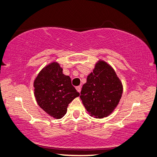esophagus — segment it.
<instances>
[{
    "mask_svg": "<svg viewBox=\"0 0 157 157\" xmlns=\"http://www.w3.org/2000/svg\"><path fill=\"white\" fill-rule=\"evenodd\" d=\"M76 90L78 91L79 93H80V91H81V86H77L76 87Z\"/></svg>",
    "mask_w": 157,
    "mask_h": 157,
    "instance_id": "obj_1",
    "label": "esophagus"
}]
</instances>
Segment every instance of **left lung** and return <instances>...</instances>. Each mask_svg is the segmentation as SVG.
I'll return each instance as SVG.
<instances>
[{
	"mask_svg": "<svg viewBox=\"0 0 157 157\" xmlns=\"http://www.w3.org/2000/svg\"><path fill=\"white\" fill-rule=\"evenodd\" d=\"M122 91V84L114 69L105 61H98L82 85L80 97L90 116L101 119L112 114Z\"/></svg>",
	"mask_w": 157,
	"mask_h": 157,
	"instance_id": "1",
	"label": "left lung"
}]
</instances>
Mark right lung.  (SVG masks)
Masks as SVG:
<instances>
[{
    "instance_id": "obj_1",
    "label": "right lung",
    "mask_w": 157,
    "mask_h": 157,
    "mask_svg": "<svg viewBox=\"0 0 157 157\" xmlns=\"http://www.w3.org/2000/svg\"><path fill=\"white\" fill-rule=\"evenodd\" d=\"M62 71L58 63L52 62L39 72L34 81L37 104L55 119L63 117L69 103L80 96L72 85L70 77L63 74Z\"/></svg>"
}]
</instances>
